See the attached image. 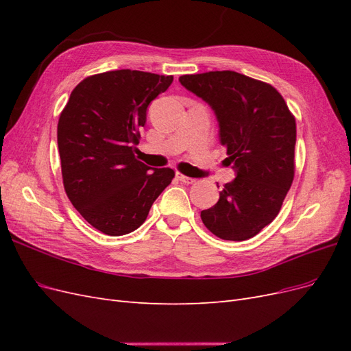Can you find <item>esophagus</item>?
<instances>
[{
  "label": "esophagus",
  "instance_id": "1",
  "mask_svg": "<svg viewBox=\"0 0 351 351\" xmlns=\"http://www.w3.org/2000/svg\"><path fill=\"white\" fill-rule=\"evenodd\" d=\"M176 177H177V180H180V182H183V183H186V184H193V183L196 182L195 178H192V177H187V176L182 174V173H177V174H176Z\"/></svg>",
  "mask_w": 351,
  "mask_h": 351
}]
</instances>
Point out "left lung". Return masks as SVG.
Wrapping results in <instances>:
<instances>
[{"label": "left lung", "mask_w": 351, "mask_h": 351, "mask_svg": "<svg viewBox=\"0 0 351 351\" xmlns=\"http://www.w3.org/2000/svg\"><path fill=\"white\" fill-rule=\"evenodd\" d=\"M178 80L215 111L227 165L232 164L237 173L200 218L222 240L252 239L278 215L291 187L294 115L269 83L237 71L183 74Z\"/></svg>", "instance_id": "left-lung-1"}]
</instances>
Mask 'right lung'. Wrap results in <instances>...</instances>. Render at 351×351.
Wrapping results in <instances>:
<instances>
[{
  "label": "right lung",
  "mask_w": 351,
  "mask_h": 351,
  "mask_svg": "<svg viewBox=\"0 0 351 351\" xmlns=\"http://www.w3.org/2000/svg\"><path fill=\"white\" fill-rule=\"evenodd\" d=\"M173 76L114 70L83 79L60 114L57 141L62 184L79 214L107 236L139 228L155 199L173 182L171 168L134 156L146 108Z\"/></svg>",
  "instance_id": "add662e5"
}]
</instances>
